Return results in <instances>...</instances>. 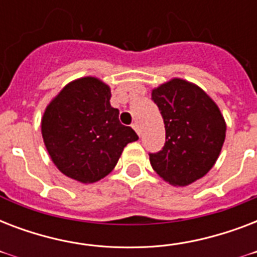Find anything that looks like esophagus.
Here are the masks:
<instances>
[{
  "label": "esophagus",
  "mask_w": 257,
  "mask_h": 257,
  "mask_svg": "<svg viewBox=\"0 0 257 257\" xmlns=\"http://www.w3.org/2000/svg\"><path fill=\"white\" fill-rule=\"evenodd\" d=\"M132 128L135 129V131H136V132H137V135H139V136H140V135H141V132H140V126H139V124H137V122H135V124H132Z\"/></svg>",
  "instance_id": "34e87169"
}]
</instances>
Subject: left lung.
Masks as SVG:
<instances>
[{"label": "left lung", "instance_id": "8db88e82", "mask_svg": "<svg viewBox=\"0 0 257 257\" xmlns=\"http://www.w3.org/2000/svg\"><path fill=\"white\" fill-rule=\"evenodd\" d=\"M165 125V145L149 161L161 179L187 187L211 171L223 148L227 124L219 106L203 89L183 78L152 89Z\"/></svg>", "mask_w": 257, "mask_h": 257}]
</instances>
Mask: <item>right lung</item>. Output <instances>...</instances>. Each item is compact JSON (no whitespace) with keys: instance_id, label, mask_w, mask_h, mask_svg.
<instances>
[{"instance_id":"add662e5","label":"right lung","mask_w":257,"mask_h":257,"mask_svg":"<svg viewBox=\"0 0 257 257\" xmlns=\"http://www.w3.org/2000/svg\"><path fill=\"white\" fill-rule=\"evenodd\" d=\"M110 86L93 76L66 84L41 118L44 144L57 169L78 183L92 184L114 169L129 143L139 140L110 105Z\"/></svg>"}]
</instances>
